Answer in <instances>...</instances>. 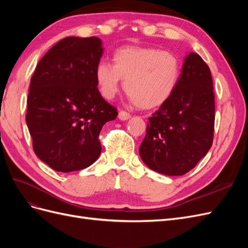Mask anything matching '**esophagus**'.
<instances>
[{
    "label": "esophagus",
    "mask_w": 248,
    "mask_h": 248,
    "mask_svg": "<svg viewBox=\"0 0 248 248\" xmlns=\"http://www.w3.org/2000/svg\"><path fill=\"white\" fill-rule=\"evenodd\" d=\"M118 117H119L120 120H121V121H126V120L130 119L131 115L129 114V112H127V111H125V110H120Z\"/></svg>",
    "instance_id": "34e87169"
}]
</instances>
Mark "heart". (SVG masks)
Segmentation results:
<instances>
[{
  "label": "heart",
  "mask_w": 248,
  "mask_h": 248,
  "mask_svg": "<svg viewBox=\"0 0 248 248\" xmlns=\"http://www.w3.org/2000/svg\"><path fill=\"white\" fill-rule=\"evenodd\" d=\"M114 65L100 61L95 78L103 97L114 98L122 79L129 98L140 108L160 107L175 92L181 74L178 57L154 47L124 46L112 56Z\"/></svg>",
  "instance_id": "obj_1"
}]
</instances>
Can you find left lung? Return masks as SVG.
Wrapping results in <instances>:
<instances>
[{"label":"left lung","mask_w":248,"mask_h":248,"mask_svg":"<svg viewBox=\"0 0 248 248\" xmlns=\"http://www.w3.org/2000/svg\"><path fill=\"white\" fill-rule=\"evenodd\" d=\"M215 101L209 66L196 52L185 58L175 92L149 118L140 156L151 170L182 176L213 142Z\"/></svg>","instance_id":"8db88e82"}]
</instances>
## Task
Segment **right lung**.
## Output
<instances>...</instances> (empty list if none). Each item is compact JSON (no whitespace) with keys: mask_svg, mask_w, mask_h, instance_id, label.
<instances>
[{"mask_svg":"<svg viewBox=\"0 0 248 248\" xmlns=\"http://www.w3.org/2000/svg\"><path fill=\"white\" fill-rule=\"evenodd\" d=\"M102 52L97 37H66L43 56L31 78L26 122L33 149L57 171L79 170L98 159L102 126L118 115L97 88Z\"/></svg>","mask_w":248,"mask_h":248,"instance_id":"obj_1","label":"right lung"}]
</instances>
